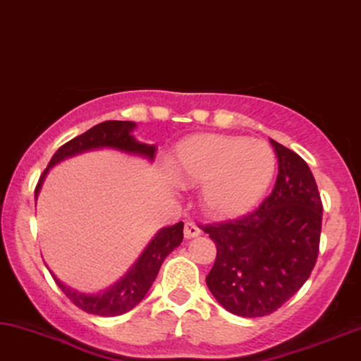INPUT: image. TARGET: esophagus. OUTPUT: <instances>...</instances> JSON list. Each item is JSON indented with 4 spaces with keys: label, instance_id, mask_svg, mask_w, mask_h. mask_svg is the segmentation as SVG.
Returning a JSON list of instances; mask_svg holds the SVG:
<instances>
[{
    "label": "esophagus",
    "instance_id": "1",
    "mask_svg": "<svg viewBox=\"0 0 361 361\" xmlns=\"http://www.w3.org/2000/svg\"><path fill=\"white\" fill-rule=\"evenodd\" d=\"M200 234H201V229L195 223H191V221H188V223L185 224V238L186 239L196 238V236H200Z\"/></svg>",
    "mask_w": 361,
    "mask_h": 361
}]
</instances>
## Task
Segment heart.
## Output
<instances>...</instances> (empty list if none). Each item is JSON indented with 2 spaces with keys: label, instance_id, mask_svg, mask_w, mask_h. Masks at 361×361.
I'll return each mask as SVG.
<instances>
[{
  "label": "heart",
  "instance_id": "b5f03b06",
  "mask_svg": "<svg viewBox=\"0 0 361 361\" xmlns=\"http://www.w3.org/2000/svg\"><path fill=\"white\" fill-rule=\"evenodd\" d=\"M276 170L267 143L231 135H196L180 143L173 176L181 185H204L203 201L214 216H236L261 200Z\"/></svg>",
  "mask_w": 361,
  "mask_h": 361
}]
</instances>
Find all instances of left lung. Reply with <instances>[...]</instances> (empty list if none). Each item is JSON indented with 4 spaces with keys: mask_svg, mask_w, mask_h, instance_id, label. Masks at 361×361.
Masks as SVG:
<instances>
[{
    "mask_svg": "<svg viewBox=\"0 0 361 361\" xmlns=\"http://www.w3.org/2000/svg\"><path fill=\"white\" fill-rule=\"evenodd\" d=\"M271 143L279 161L271 195L236 219L200 224L216 244L206 276L211 294L249 319L281 309L310 277L320 247L324 206L315 178L304 158Z\"/></svg>",
    "mask_w": 361,
    "mask_h": 361,
    "instance_id": "8db88e82",
    "label": "left lung"
}]
</instances>
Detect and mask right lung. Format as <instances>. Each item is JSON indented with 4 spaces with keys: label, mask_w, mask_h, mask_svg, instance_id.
<instances>
[{
    "label": "right lung",
    "mask_w": 361,
    "mask_h": 361,
    "mask_svg": "<svg viewBox=\"0 0 361 361\" xmlns=\"http://www.w3.org/2000/svg\"><path fill=\"white\" fill-rule=\"evenodd\" d=\"M135 128L133 122H122V120H107V122L94 125L82 135H77L67 143H64L54 155H52L49 165L39 178L36 185V195L39 193L41 183L44 180L49 166L56 165L57 161L64 160L67 157L77 155V153L92 150V148L110 147L117 148V150L135 153L153 160L155 158L157 148L155 145H148V143L137 142L132 135V130ZM183 241V223H176L170 228L161 229L157 234L155 239L148 244V247L138 259L135 266L130 269V272L125 276L118 284H115L112 289L99 295H85L80 292L72 290L71 287L62 284L56 276L54 281L59 286V289L64 292L72 304L79 307L80 310L87 312V314L100 315V317H115L122 315L125 312L132 310L138 302H140L150 289L153 281H155L158 271H160L161 262L170 254L173 249L178 247Z\"/></svg>",
    "instance_id": "add662e5"
}]
</instances>
